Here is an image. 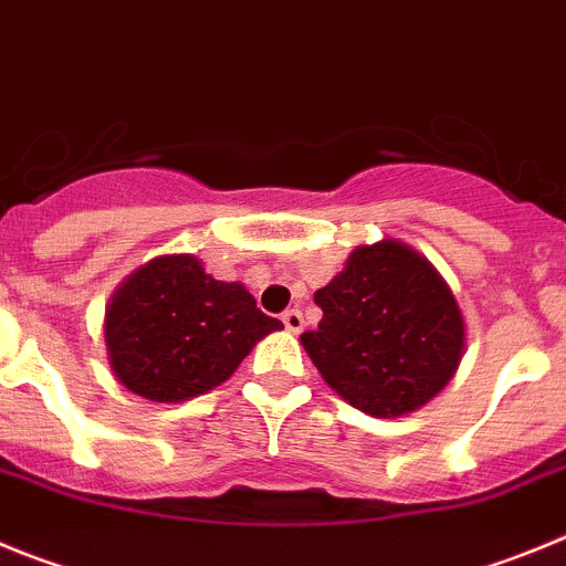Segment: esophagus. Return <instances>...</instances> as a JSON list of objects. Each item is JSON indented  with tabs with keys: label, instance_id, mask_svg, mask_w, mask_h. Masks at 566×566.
Instances as JSON below:
<instances>
[{
	"label": "esophagus",
	"instance_id": "34e87169",
	"mask_svg": "<svg viewBox=\"0 0 566 566\" xmlns=\"http://www.w3.org/2000/svg\"><path fill=\"white\" fill-rule=\"evenodd\" d=\"M282 321H284V327H287V333H302L304 329L302 310H284Z\"/></svg>",
	"mask_w": 566,
	"mask_h": 566
}]
</instances>
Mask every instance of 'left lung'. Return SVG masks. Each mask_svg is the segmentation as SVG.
<instances>
[{
  "instance_id": "8db88e82",
  "label": "left lung",
  "mask_w": 566,
  "mask_h": 566,
  "mask_svg": "<svg viewBox=\"0 0 566 566\" xmlns=\"http://www.w3.org/2000/svg\"><path fill=\"white\" fill-rule=\"evenodd\" d=\"M315 304L324 318L302 346L355 409L409 415L454 378L465 349L460 304L434 264L403 242L355 248Z\"/></svg>"
}]
</instances>
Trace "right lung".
I'll use <instances>...</instances> for the list:
<instances>
[{"label":"right lung","mask_w":566,"mask_h":566,"mask_svg":"<svg viewBox=\"0 0 566 566\" xmlns=\"http://www.w3.org/2000/svg\"><path fill=\"white\" fill-rule=\"evenodd\" d=\"M282 327L239 282H217L191 253L137 268L106 304L115 378L155 403H180L226 384L256 340Z\"/></svg>","instance_id":"right-lung-1"}]
</instances>
